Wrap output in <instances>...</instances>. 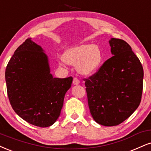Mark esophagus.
I'll return each instance as SVG.
<instances>
[{"label": "esophagus", "instance_id": "1", "mask_svg": "<svg viewBox=\"0 0 151 151\" xmlns=\"http://www.w3.org/2000/svg\"><path fill=\"white\" fill-rule=\"evenodd\" d=\"M73 85H78L79 83H80L79 79L75 77L73 78Z\"/></svg>", "mask_w": 151, "mask_h": 151}]
</instances>
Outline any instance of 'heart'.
I'll return each mask as SVG.
<instances>
[{
	"label": "heart",
	"mask_w": 151,
	"mask_h": 151,
	"mask_svg": "<svg viewBox=\"0 0 151 151\" xmlns=\"http://www.w3.org/2000/svg\"><path fill=\"white\" fill-rule=\"evenodd\" d=\"M63 58L68 64L76 65L80 73L91 75L101 66L104 54L96 45H81L65 52Z\"/></svg>",
	"instance_id": "heart-1"
}]
</instances>
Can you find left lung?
Here are the masks:
<instances>
[{"label": "left lung", "instance_id": "1", "mask_svg": "<svg viewBox=\"0 0 151 151\" xmlns=\"http://www.w3.org/2000/svg\"><path fill=\"white\" fill-rule=\"evenodd\" d=\"M109 43L113 57L83 81L93 119L101 125L115 126L140 104L144 69L127 42L111 38Z\"/></svg>", "mask_w": 151, "mask_h": 151}]
</instances>
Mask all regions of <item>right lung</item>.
I'll list each match as a JSON object with an SVG mask.
<instances>
[{
    "mask_svg": "<svg viewBox=\"0 0 151 151\" xmlns=\"http://www.w3.org/2000/svg\"><path fill=\"white\" fill-rule=\"evenodd\" d=\"M5 81L14 112L33 125L47 127L60 115L73 78H53L41 47L27 38L9 61Z\"/></svg>",
    "mask_w": 151,
    "mask_h": 151,
    "instance_id": "obj_1",
    "label": "right lung"
}]
</instances>
